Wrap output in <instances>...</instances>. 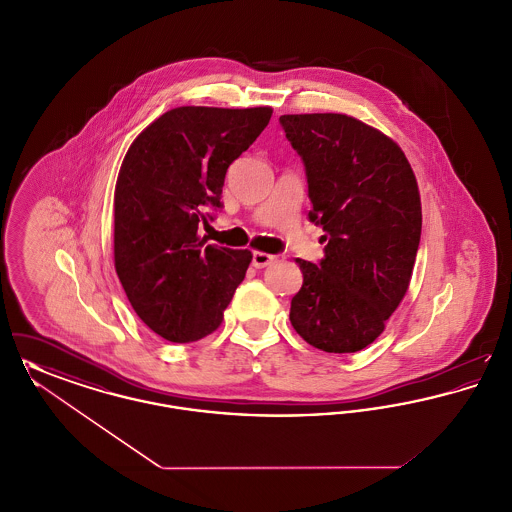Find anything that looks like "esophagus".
Returning <instances> with one entry per match:
<instances>
[{
    "label": "esophagus",
    "mask_w": 512,
    "mask_h": 512,
    "mask_svg": "<svg viewBox=\"0 0 512 512\" xmlns=\"http://www.w3.org/2000/svg\"><path fill=\"white\" fill-rule=\"evenodd\" d=\"M274 261H276L274 255H268V253H263V251H255L253 259H251V265L255 268H263L272 265Z\"/></svg>",
    "instance_id": "obj_1"
}]
</instances>
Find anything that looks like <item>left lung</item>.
<instances>
[{
    "instance_id": "8db88e82",
    "label": "left lung",
    "mask_w": 512,
    "mask_h": 512,
    "mask_svg": "<svg viewBox=\"0 0 512 512\" xmlns=\"http://www.w3.org/2000/svg\"><path fill=\"white\" fill-rule=\"evenodd\" d=\"M301 157L324 230L318 265L295 259V332L326 353H355L376 340L407 293L420 244L422 209L413 169L380 130L338 113L282 115Z\"/></svg>"
}]
</instances>
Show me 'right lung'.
<instances>
[{
    "instance_id": "1",
    "label": "right lung",
    "mask_w": 512,
    "mask_h": 512,
    "mask_svg": "<svg viewBox=\"0 0 512 512\" xmlns=\"http://www.w3.org/2000/svg\"><path fill=\"white\" fill-rule=\"evenodd\" d=\"M270 107H176L132 142L115 188V268L155 334L190 343L215 332L251 251L207 245L199 224L222 209L228 167L270 121Z\"/></svg>"
}]
</instances>
